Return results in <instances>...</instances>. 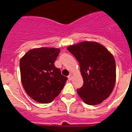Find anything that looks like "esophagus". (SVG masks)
<instances>
[{
    "mask_svg": "<svg viewBox=\"0 0 132 132\" xmlns=\"http://www.w3.org/2000/svg\"><path fill=\"white\" fill-rule=\"evenodd\" d=\"M72 79H73V76H72L71 74H70L68 76V79L69 80H72Z\"/></svg>",
    "mask_w": 132,
    "mask_h": 132,
    "instance_id": "obj_1",
    "label": "esophagus"
}]
</instances>
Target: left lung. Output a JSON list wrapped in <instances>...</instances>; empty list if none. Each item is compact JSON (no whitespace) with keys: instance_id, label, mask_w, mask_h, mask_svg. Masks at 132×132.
Masks as SVG:
<instances>
[{"instance_id":"obj_1","label":"left lung","mask_w":132,"mask_h":132,"mask_svg":"<svg viewBox=\"0 0 132 132\" xmlns=\"http://www.w3.org/2000/svg\"><path fill=\"white\" fill-rule=\"evenodd\" d=\"M80 65L83 85L77 90L85 103L96 105L110 95L116 82L114 56L101 44L83 42L67 47Z\"/></svg>"}]
</instances>
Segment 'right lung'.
Masks as SVG:
<instances>
[{
	"instance_id": "obj_1",
	"label": "right lung",
	"mask_w": 132,
	"mask_h": 132,
	"mask_svg": "<svg viewBox=\"0 0 132 132\" xmlns=\"http://www.w3.org/2000/svg\"><path fill=\"white\" fill-rule=\"evenodd\" d=\"M60 50L42 47L27 52L20 61L21 80L25 91L40 103L53 101L63 88L67 78L54 63Z\"/></svg>"
}]
</instances>
